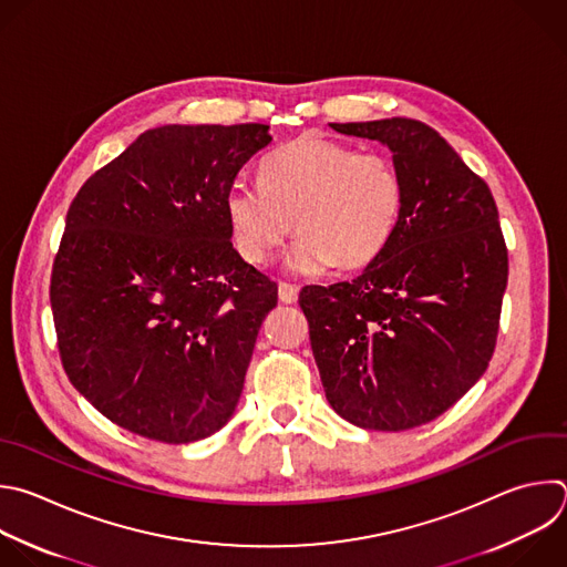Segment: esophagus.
Here are the masks:
<instances>
[{"instance_id":"1","label":"esophagus","mask_w":567,"mask_h":567,"mask_svg":"<svg viewBox=\"0 0 567 567\" xmlns=\"http://www.w3.org/2000/svg\"><path fill=\"white\" fill-rule=\"evenodd\" d=\"M278 298L285 302V305H293L298 300V287L296 285H289V282H280L278 285Z\"/></svg>"}]
</instances>
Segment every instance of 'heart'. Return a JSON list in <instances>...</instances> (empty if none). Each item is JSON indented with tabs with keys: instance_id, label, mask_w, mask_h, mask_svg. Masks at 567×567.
<instances>
[{
	"instance_id": "obj_1",
	"label": "heart",
	"mask_w": 567,
	"mask_h": 567,
	"mask_svg": "<svg viewBox=\"0 0 567 567\" xmlns=\"http://www.w3.org/2000/svg\"><path fill=\"white\" fill-rule=\"evenodd\" d=\"M225 212L238 254L256 267L269 265L289 238L293 274L320 276L364 269L394 240L405 212V177L381 151L305 135L269 153L258 186L234 184Z\"/></svg>"
}]
</instances>
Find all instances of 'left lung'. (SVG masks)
<instances>
[{"label": "left lung", "instance_id": "obj_1", "mask_svg": "<svg viewBox=\"0 0 567 567\" xmlns=\"http://www.w3.org/2000/svg\"><path fill=\"white\" fill-rule=\"evenodd\" d=\"M329 126L392 148L405 212L379 260L351 282L302 287L298 302L333 412L362 430H412L463 399L492 360L507 287L498 209L419 120Z\"/></svg>", "mask_w": 567, "mask_h": 567}]
</instances>
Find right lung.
<instances>
[{
	"label": "right lung",
	"mask_w": 567,
	"mask_h": 567,
	"mask_svg": "<svg viewBox=\"0 0 567 567\" xmlns=\"http://www.w3.org/2000/svg\"><path fill=\"white\" fill-rule=\"evenodd\" d=\"M267 124L142 133L73 198L51 307L73 388L111 423L168 445L231 419L271 278L231 245L225 198Z\"/></svg>",
	"instance_id": "right-lung-1"
}]
</instances>
